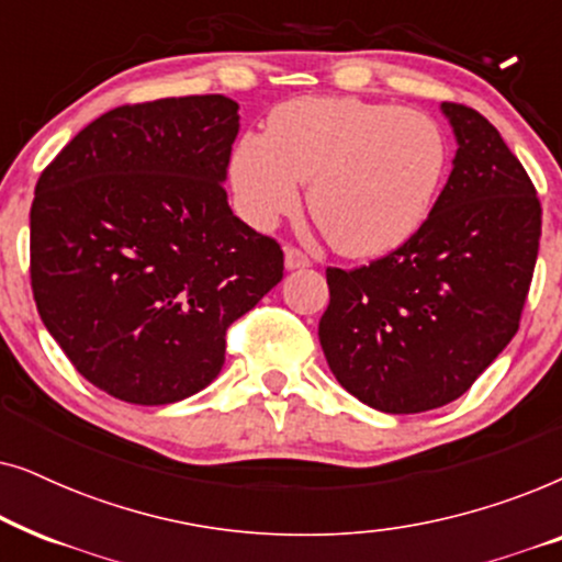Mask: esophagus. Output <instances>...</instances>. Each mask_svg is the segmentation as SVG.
<instances>
[{
  "mask_svg": "<svg viewBox=\"0 0 562 562\" xmlns=\"http://www.w3.org/2000/svg\"><path fill=\"white\" fill-rule=\"evenodd\" d=\"M283 266H286V271H302V268H310V258L302 250L286 248V252H283Z\"/></svg>",
  "mask_w": 562,
  "mask_h": 562,
  "instance_id": "1",
  "label": "esophagus"
}]
</instances>
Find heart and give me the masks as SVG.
<instances>
[{
	"label": "heart",
	"mask_w": 562,
	"mask_h": 562,
	"mask_svg": "<svg viewBox=\"0 0 562 562\" xmlns=\"http://www.w3.org/2000/svg\"><path fill=\"white\" fill-rule=\"evenodd\" d=\"M448 171V140L425 112L352 97L281 104L268 135L245 133L229 158L237 210L271 229L310 206L342 256L381 258L425 225Z\"/></svg>",
	"instance_id": "b5f03b06"
}]
</instances>
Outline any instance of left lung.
Masks as SVG:
<instances>
[{"label": "left lung", "mask_w": 562, "mask_h": 562, "mask_svg": "<svg viewBox=\"0 0 562 562\" xmlns=\"http://www.w3.org/2000/svg\"><path fill=\"white\" fill-rule=\"evenodd\" d=\"M458 150L419 233L371 266L327 268L319 345L345 391L386 414L456 402L519 329L542 210L504 137L442 102Z\"/></svg>", "instance_id": "8db88e82"}]
</instances>
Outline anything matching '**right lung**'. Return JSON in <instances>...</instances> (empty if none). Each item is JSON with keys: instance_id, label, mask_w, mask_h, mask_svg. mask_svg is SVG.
<instances>
[{"instance_id": "1", "label": "right lung", "mask_w": 562, "mask_h": 562, "mask_svg": "<svg viewBox=\"0 0 562 562\" xmlns=\"http://www.w3.org/2000/svg\"><path fill=\"white\" fill-rule=\"evenodd\" d=\"M237 110L222 94L117 106L37 179V312L76 371L122 402L210 386L227 327L283 279L279 243L235 217L222 187Z\"/></svg>"}]
</instances>
